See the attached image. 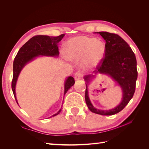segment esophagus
Instances as JSON below:
<instances>
[{
	"mask_svg": "<svg viewBox=\"0 0 149 149\" xmlns=\"http://www.w3.org/2000/svg\"><path fill=\"white\" fill-rule=\"evenodd\" d=\"M74 79H75L76 80H80V79L81 78V74L80 73V72H76V73L74 74Z\"/></svg>",
	"mask_w": 149,
	"mask_h": 149,
	"instance_id": "1",
	"label": "esophagus"
}]
</instances>
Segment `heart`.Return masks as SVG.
Masks as SVG:
<instances>
[{
  "label": "heart",
  "instance_id": "obj_1",
  "mask_svg": "<svg viewBox=\"0 0 149 149\" xmlns=\"http://www.w3.org/2000/svg\"><path fill=\"white\" fill-rule=\"evenodd\" d=\"M65 56L69 60L78 61L82 58V65L92 69L98 67L105 55L104 42L94 38L78 36L66 42L64 45Z\"/></svg>",
  "mask_w": 149,
  "mask_h": 149
}]
</instances>
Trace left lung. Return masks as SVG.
<instances>
[{"mask_svg": "<svg viewBox=\"0 0 149 149\" xmlns=\"http://www.w3.org/2000/svg\"><path fill=\"white\" fill-rule=\"evenodd\" d=\"M105 41L106 52L101 65L97 68L95 74L84 77L86 84L85 102L88 108L93 113L101 115L116 114L123 110L133 97L138 77L136 59L131 47L119 36L107 32H97ZM110 75L119 85L123 92L122 101L111 110H100L93 107L88 96V85L97 74Z\"/></svg>", "mask_w": 149, "mask_h": 149, "instance_id": "obj_1", "label": "left lung"}]
</instances>
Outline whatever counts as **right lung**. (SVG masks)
I'll use <instances>...</instances> for the list:
<instances>
[{"instance_id": "add662e5", "label": "right lung", "mask_w": 149, "mask_h": 149, "mask_svg": "<svg viewBox=\"0 0 149 149\" xmlns=\"http://www.w3.org/2000/svg\"><path fill=\"white\" fill-rule=\"evenodd\" d=\"M65 34H61L57 37H49L48 36L38 35L32 37L25 42L19 49L13 62V77L12 80V91L18 104L16 96V84L19 74L22 69L29 62L32 61L39 56L47 57H58L59 55L58 43L64 38ZM74 84L73 77H68L64 84V94ZM62 107L59 111L50 117L56 116L62 111ZM49 117V118H50Z\"/></svg>"}]
</instances>
